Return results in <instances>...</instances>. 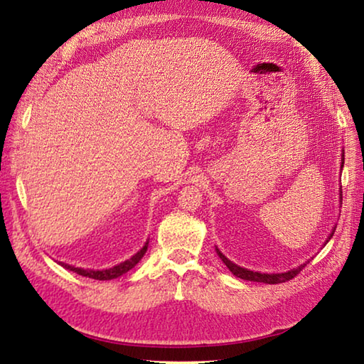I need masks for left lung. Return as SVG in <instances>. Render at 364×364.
<instances>
[{
	"mask_svg": "<svg viewBox=\"0 0 364 364\" xmlns=\"http://www.w3.org/2000/svg\"><path fill=\"white\" fill-rule=\"evenodd\" d=\"M341 167H343V154H342V165ZM342 193V191H341ZM336 230V228H334ZM334 230H332V232L329 234V237H328V241L329 239L334 236ZM326 241V242H328ZM217 254H218V257L221 258V262H223L228 268H230V271L231 273L234 274V276H237V278H241V279H245V281H254V282H264V284H279V282H286V281H289V279H292V278H295V276H297L301 269L305 268V264L306 263H304V264H300V267H297V268H292L291 271H286V273H258V271H250V269H247V268H242V267H237L236 263H232L231 260H228V258L221 254V252L217 249Z\"/></svg>",
	"mask_w": 364,
	"mask_h": 364,
	"instance_id": "1",
	"label": "left lung"
}]
</instances>
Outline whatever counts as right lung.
<instances>
[{
  "label": "right lung",
  "mask_w": 364,
  "mask_h": 364,
  "mask_svg": "<svg viewBox=\"0 0 364 364\" xmlns=\"http://www.w3.org/2000/svg\"><path fill=\"white\" fill-rule=\"evenodd\" d=\"M147 244H149V241H147L143 249L138 250L136 254H134L132 258H128V260L122 262L119 264H115V267L112 268H107V269H83V268H75L72 267V264H67V263H60L65 269L69 271H73V273H77L80 276H85V278H91V279H97V281H109V279H115L119 278V276L125 274L127 271H130L132 268L136 267V263L141 260V258L144 257L146 250H147Z\"/></svg>",
  "instance_id": "right-lung-1"
}]
</instances>
